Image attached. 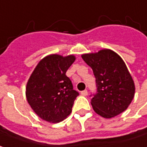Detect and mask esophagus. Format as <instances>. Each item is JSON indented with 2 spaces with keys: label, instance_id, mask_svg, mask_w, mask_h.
Here are the masks:
<instances>
[{
  "label": "esophagus",
  "instance_id": "34e87169",
  "mask_svg": "<svg viewBox=\"0 0 147 147\" xmlns=\"http://www.w3.org/2000/svg\"><path fill=\"white\" fill-rule=\"evenodd\" d=\"M80 94H81L82 96H87V95H88V91L87 90L82 91L81 92H80Z\"/></svg>",
  "mask_w": 147,
  "mask_h": 147
}]
</instances>
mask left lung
I'll return each mask as SVG.
<instances>
[{
    "label": "left lung",
    "instance_id": "8db88e82",
    "mask_svg": "<svg viewBox=\"0 0 147 147\" xmlns=\"http://www.w3.org/2000/svg\"><path fill=\"white\" fill-rule=\"evenodd\" d=\"M82 59L96 78V92L91 100L94 111L105 118L125 111L134 99L135 86L122 59L109 49L84 54Z\"/></svg>",
    "mask_w": 147,
    "mask_h": 147
}]
</instances>
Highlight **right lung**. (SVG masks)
<instances>
[{"instance_id": "obj_1", "label": "right lung", "mask_w": 147, "mask_h": 147, "mask_svg": "<svg viewBox=\"0 0 147 147\" xmlns=\"http://www.w3.org/2000/svg\"><path fill=\"white\" fill-rule=\"evenodd\" d=\"M76 60L74 55H51L40 61L26 84V99L42 119L56 123L71 112L79 96L66 72Z\"/></svg>"}]
</instances>
